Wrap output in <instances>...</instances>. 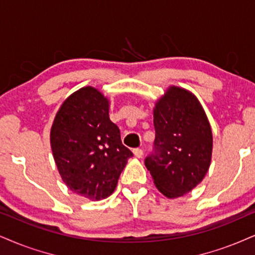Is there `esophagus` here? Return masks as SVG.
<instances>
[{
    "instance_id": "obj_1",
    "label": "esophagus",
    "mask_w": 255,
    "mask_h": 255,
    "mask_svg": "<svg viewBox=\"0 0 255 255\" xmlns=\"http://www.w3.org/2000/svg\"><path fill=\"white\" fill-rule=\"evenodd\" d=\"M133 153H134V156L137 157V158H140V157H143V150L142 149H134Z\"/></svg>"
}]
</instances>
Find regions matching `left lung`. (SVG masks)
<instances>
[{
  "label": "left lung",
  "mask_w": 255,
  "mask_h": 255,
  "mask_svg": "<svg viewBox=\"0 0 255 255\" xmlns=\"http://www.w3.org/2000/svg\"><path fill=\"white\" fill-rule=\"evenodd\" d=\"M155 142L145 158L157 189L169 199L196 187L210 165L213 136L194 94L172 86L153 110Z\"/></svg>",
  "instance_id": "1"
}]
</instances>
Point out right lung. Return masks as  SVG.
<instances>
[{"mask_svg":"<svg viewBox=\"0 0 255 255\" xmlns=\"http://www.w3.org/2000/svg\"><path fill=\"white\" fill-rule=\"evenodd\" d=\"M51 146L62 181L73 193L92 201L115 191L133 156L123 145L121 131L109 118V100L93 87L68 97L56 113Z\"/></svg>","mask_w":255,"mask_h":255,"instance_id":"right-lung-1","label":"right lung"}]
</instances>
